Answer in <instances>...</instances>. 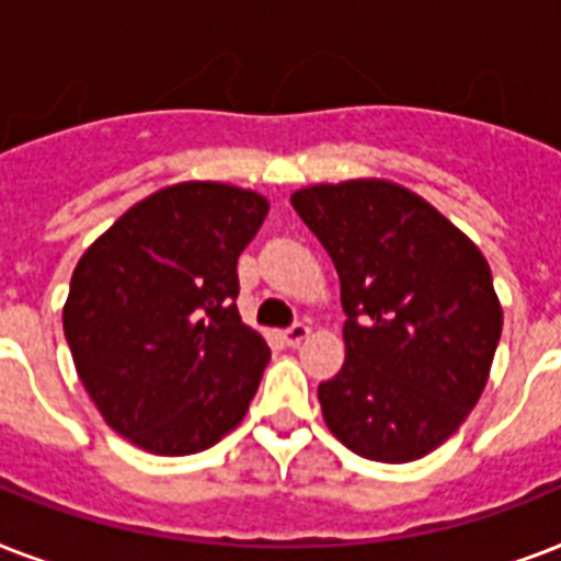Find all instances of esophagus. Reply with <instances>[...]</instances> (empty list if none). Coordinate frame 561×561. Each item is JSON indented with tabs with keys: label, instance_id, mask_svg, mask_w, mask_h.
I'll list each match as a JSON object with an SVG mask.
<instances>
[{
	"label": "esophagus",
	"instance_id": "34e87169",
	"mask_svg": "<svg viewBox=\"0 0 561 561\" xmlns=\"http://www.w3.org/2000/svg\"><path fill=\"white\" fill-rule=\"evenodd\" d=\"M308 334H311V329H308L306 323H294L290 329H285V332H282V341L288 343V346H299V343L306 341Z\"/></svg>",
	"mask_w": 561,
	"mask_h": 561
}]
</instances>
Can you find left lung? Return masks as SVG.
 Returning <instances> with one entry per match:
<instances>
[{"label":"left lung","mask_w":561,"mask_h":561,"mask_svg":"<svg viewBox=\"0 0 561 561\" xmlns=\"http://www.w3.org/2000/svg\"><path fill=\"white\" fill-rule=\"evenodd\" d=\"M341 276L346 360L317 399L329 431L375 462H413L466 422L504 311L478 244L390 180L290 194Z\"/></svg>","instance_id":"8db88e82"}]
</instances>
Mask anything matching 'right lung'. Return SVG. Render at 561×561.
Instances as JSON below:
<instances>
[{
	"label": "right lung",
	"instance_id": "1",
	"mask_svg": "<svg viewBox=\"0 0 561 561\" xmlns=\"http://www.w3.org/2000/svg\"><path fill=\"white\" fill-rule=\"evenodd\" d=\"M271 203L186 180L145 197L87 247L64 306L83 390L142 451H206L244 419L271 350L236 308L238 255Z\"/></svg>",
	"mask_w": 561,
	"mask_h": 561
}]
</instances>
